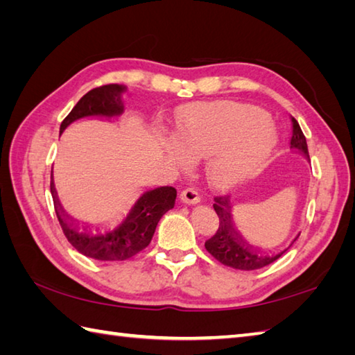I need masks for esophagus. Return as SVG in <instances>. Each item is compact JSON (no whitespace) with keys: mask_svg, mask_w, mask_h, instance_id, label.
Listing matches in <instances>:
<instances>
[{"mask_svg":"<svg viewBox=\"0 0 355 355\" xmlns=\"http://www.w3.org/2000/svg\"><path fill=\"white\" fill-rule=\"evenodd\" d=\"M180 200H182V202H184V205H198L200 202V195L197 191L193 189H184L182 193H180Z\"/></svg>","mask_w":355,"mask_h":355,"instance_id":"esophagus-1","label":"esophagus"}]
</instances>
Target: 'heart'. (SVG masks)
Wrapping results in <instances>:
<instances>
[{
    "instance_id": "1",
    "label": "heart",
    "mask_w": 355,
    "mask_h": 355,
    "mask_svg": "<svg viewBox=\"0 0 355 355\" xmlns=\"http://www.w3.org/2000/svg\"><path fill=\"white\" fill-rule=\"evenodd\" d=\"M177 141L192 160L206 158L207 178L224 189L258 173L276 146L267 117L235 102L202 103L186 110L177 123ZM172 149L173 157L184 163L182 150Z\"/></svg>"
}]
</instances>
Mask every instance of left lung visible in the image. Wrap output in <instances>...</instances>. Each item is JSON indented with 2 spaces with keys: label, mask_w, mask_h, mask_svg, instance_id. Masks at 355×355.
Listing matches in <instances>:
<instances>
[{
  "label": "left lung",
  "mask_w": 355,
  "mask_h": 355,
  "mask_svg": "<svg viewBox=\"0 0 355 355\" xmlns=\"http://www.w3.org/2000/svg\"><path fill=\"white\" fill-rule=\"evenodd\" d=\"M293 125V135H291V149L297 150L302 154L306 160H310L308 155V146L306 139L300 130L297 120L291 117ZM215 212L220 220V225L215 235L206 241V250L214 256L216 261L236 270H258L262 267H267L273 263L276 259L288 250L293 245L294 241L299 238V235L291 241V244L284 248L281 252H271V250H262L259 247H253L247 243L243 235L238 232L236 224L233 221V206L227 197H215L214 205Z\"/></svg>",
  "instance_id": "obj_1"
}]
</instances>
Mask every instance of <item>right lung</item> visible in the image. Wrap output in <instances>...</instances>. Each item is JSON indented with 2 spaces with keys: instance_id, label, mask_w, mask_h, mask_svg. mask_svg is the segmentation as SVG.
<instances>
[{
  "instance_id": "1",
  "label": "right lung",
  "mask_w": 355,
  "mask_h": 355,
  "mask_svg": "<svg viewBox=\"0 0 355 355\" xmlns=\"http://www.w3.org/2000/svg\"><path fill=\"white\" fill-rule=\"evenodd\" d=\"M125 92L126 87L119 84L103 85L88 92L64 119L59 132L62 134L73 122L80 119L101 117L111 120L122 116L125 111L122 94ZM50 189L64 235L79 253L97 261H125L146 248L160 218L175 206L177 198V191L172 186L155 187L143 192L116 229L94 235L89 230V225H84L79 230V224L74 223L64 210L55 189L53 171Z\"/></svg>"
}]
</instances>
